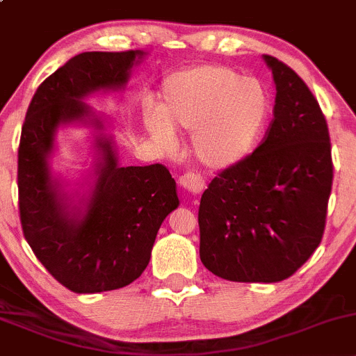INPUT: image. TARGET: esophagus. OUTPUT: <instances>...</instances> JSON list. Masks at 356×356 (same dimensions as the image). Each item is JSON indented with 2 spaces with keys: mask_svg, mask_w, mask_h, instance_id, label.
<instances>
[{
  "mask_svg": "<svg viewBox=\"0 0 356 356\" xmlns=\"http://www.w3.org/2000/svg\"><path fill=\"white\" fill-rule=\"evenodd\" d=\"M179 184L182 186V189L188 191L191 194H200L204 189V179L200 174H194V172H188V174L181 175L179 177Z\"/></svg>",
  "mask_w": 356,
  "mask_h": 356,
  "instance_id": "obj_1",
  "label": "esophagus"
}]
</instances>
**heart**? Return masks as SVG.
Instances as JSON below:
<instances>
[{
	"label": "heart",
	"mask_w": 356,
	"mask_h": 356,
	"mask_svg": "<svg viewBox=\"0 0 356 356\" xmlns=\"http://www.w3.org/2000/svg\"><path fill=\"white\" fill-rule=\"evenodd\" d=\"M268 111L259 81L227 66L203 65L168 78L160 111H145L143 122L148 136L165 149L174 147V131L193 133L197 160L222 168L249 155Z\"/></svg>",
	"instance_id": "heart-1"
}]
</instances>
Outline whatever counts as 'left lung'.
Listing matches in <instances>:
<instances>
[{"label": "left lung", "instance_id": "left-lung-1", "mask_svg": "<svg viewBox=\"0 0 356 356\" xmlns=\"http://www.w3.org/2000/svg\"><path fill=\"white\" fill-rule=\"evenodd\" d=\"M276 85L261 145L220 172L201 196L200 257L223 280L290 278L323 241L332 186L327 122L293 70L264 54Z\"/></svg>", "mask_w": 356, "mask_h": 356}]
</instances>
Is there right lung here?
<instances>
[{
	"label": "right lung",
	"instance_id": "1",
	"mask_svg": "<svg viewBox=\"0 0 356 356\" xmlns=\"http://www.w3.org/2000/svg\"><path fill=\"white\" fill-rule=\"evenodd\" d=\"M143 51L81 52L56 70L32 97L18 147V207L25 238L42 266L74 293L118 290L148 266L156 232L179 207L175 181L162 163L121 167L114 143L95 138V182L73 203L49 159L61 126L104 129L83 99L121 90Z\"/></svg>",
	"mask_w": 356,
	"mask_h": 356
}]
</instances>
